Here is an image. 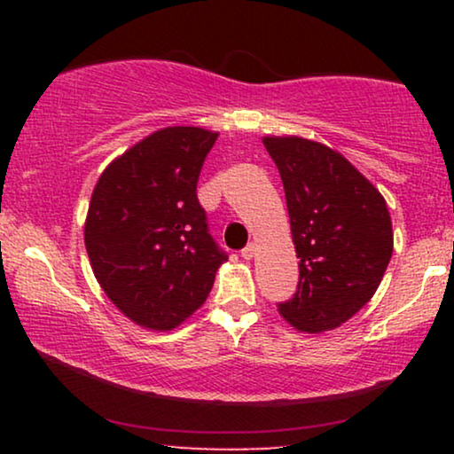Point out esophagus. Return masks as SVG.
Wrapping results in <instances>:
<instances>
[{"mask_svg": "<svg viewBox=\"0 0 454 454\" xmlns=\"http://www.w3.org/2000/svg\"><path fill=\"white\" fill-rule=\"evenodd\" d=\"M254 254H256V244H247L244 250H241V258L246 260H252Z\"/></svg>", "mask_w": 454, "mask_h": 454, "instance_id": "esophagus-1", "label": "esophagus"}]
</instances>
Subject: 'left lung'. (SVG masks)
<instances>
[{"mask_svg": "<svg viewBox=\"0 0 454 454\" xmlns=\"http://www.w3.org/2000/svg\"><path fill=\"white\" fill-rule=\"evenodd\" d=\"M300 258L297 291L277 303L301 333L333 331L376 294L393 256L387 202L345 157L303 138H264Z\"/></svg>", "mask_w": 454, "mask_h": 454, "instance_id": "8db88e82", "label": "left lung"}]
</instances>
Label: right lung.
Masks as SVG:
<instances>
[{
    "mask_svg": "<svg viewBox=\"0 0 454 454\" xmlns=\"http://www.w3.org/2000/svg\"><path fill=\"white\" fill-rule=\"evenodd\" d=\"M219 134L165 128L115 159L92 192L84 244L111 301L153 331H171L213 289L225 250L208 231L196 185Z\"/></svg>",
    "mask_w": 454,
    "mask_h": 454,
    "instance_id": "obj_1",
    "label": "right lung"
}]
</instances>
